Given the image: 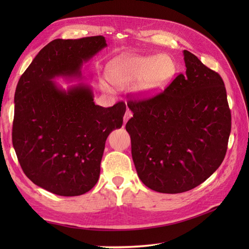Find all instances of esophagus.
<instances>
[{
	"label": "esophagus",
	"instance_id": "obj_1",
	"mask_svg": "<svg viewBox=\"0 0 249 249\" xmlns=\"http://www.w3.org/2000/svg\"><path fill=\"white\" fill-rule=\"evenodd\" d=\"M132 116H133V113H132L129 109H127V110L125 111L124 116V124H125L127 123V120H129Z\"/></svg>",
	"mask_w": 249,
	"mask_h": 249
}]
</instances>
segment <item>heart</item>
I'll return each mask as SVG.
<instances>
[{
  "label": "heart",
  "instance_id": "1",
  "mask_svg": "<svg viewBox=\"0 0 249 249\" xmlns=\"http://www.w3.org/2000/svg\"><path fill=\"white\" fill-rule=\"evenodd\" d=\"M176 73V63L168 55L123 56L113 59L107 67L112 85L124 88L137 83V92L150 94L166 86ZM102 88L109 91V87Z\"/></svg>",
  "mask_w": 249,
  "mask_h": 249
}]
</instances>
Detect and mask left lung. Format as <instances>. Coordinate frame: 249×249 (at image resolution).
Masks as SVG:
<instances>
[{"mask_svg": "<svg viewBox=\"0 0 249 249\" xmlns=\"http://www.w3.org/2000/svg\"><path fill=\"white\" fill-rule=\"evenodd\" d=\"M186 73L160 94L130 101L125 124L141 182L160 193L197 187L220 166L228 149L231 116L221 77L188 51Z\"/></svg>", "mask_w": 249, "mask_h": 249, "instance_id": "obj_1", "label": "left lung"}]
</instances>
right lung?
Here are the masks:
<instances>
[{"instance_id": "add662e5", "label": "right lung", "mask_w": 249, "mask_h": 249, "mask_svg": "<svg viewBox=\"0 0 249 249\" xmlns=\"http://www.w3.org/2000/svg\"><path fill=\"white\" fill-rule=\"evenodd\" d=\"M107 47L103 36L55 39L21 74L14 94L12 143L25 175L61 196L91 190L109 134L123 125L125 104L104 108L90 85L63 89L56 79H82V66Z\"/></svg>"}]
</instances>
